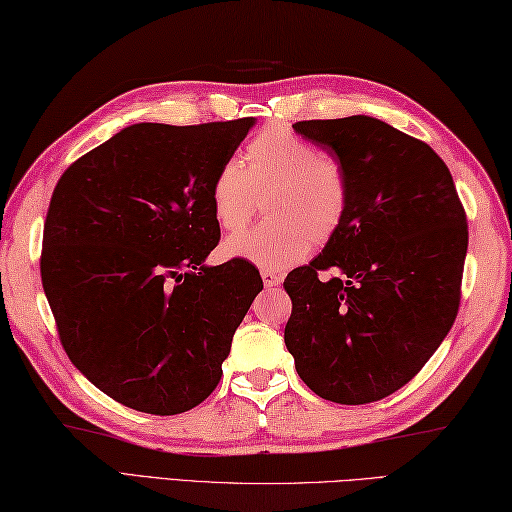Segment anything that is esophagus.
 Segmentation results:
<instances>
[{
	"label": "esophagus",
	"instance_id": "34e87169",
	"mask_svg": "<svg viewBox=\"0 0 512 512\" xmlns=\"http://www.w3.org/2000/svg\"><path fill=\"white\" fill-rule=\"evenodd\" d=\"M260 276H263V283H265V287H278L280 283H283V276H280L278 271L263 269V271H260Z\"/></svg>",
	"mask_w": 512,
	"mask_h": 512
}]
</instances>
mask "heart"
I'll return each mask as SVG.
<instances>
[{
	"instance_id": "obj_1",
	"label": "heart",
	"mask_w": 512,
	"mask_h": 512,
	"mask_svg": "<svg viewBox=\"0 0 512 512\" xmlns=\"http://www.w3.org/2000/svg\"><path fill=\"white\" fill-rule=\"evenodd\" d=\"M265 203L263 223L227 238L223 252L263 269L300 263L329 243L349 212V179L340 161L283 125L260 130L245 145L243 165L225 161L210 185L216 223L243 229Z\"/></svg>"
}]
</instances>
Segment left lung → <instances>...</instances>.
<instances>
[{
  "label": "left lung",
  "mask_w": 512,
  "mask_h": 512,
  "mask_svg": "<svg viewBox=\"0 0 512 512\" xmlns=\"http://www.w3.org/2000/svg\"><path fill=\"white\" fill-rule=\"evenodd\" d=\"M294 130L347 172L340 232L285 278V344L300 380L338 404H369L413 380L451 331L462 298L468 223L431 145L364 117ZM334 269L331 279H318Z\"/></svg>",
  "instance_id": "left-lung-1"
}]
</instances>
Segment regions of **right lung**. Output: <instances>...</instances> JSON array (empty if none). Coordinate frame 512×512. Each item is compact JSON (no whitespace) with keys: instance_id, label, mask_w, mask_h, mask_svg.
I'll use <instances>...</instances> for the list:
<instances>
[{"instance_id":"obj_1","label":"right lung","mask_w":512,"mask_h":512,"mask_svg":"<svg viewBox=\"0 0 512 512\" xmlns=\"http://www.w3.org/2000/svg\"><path fill=\"white\" fill-rule=\"evenodd\" d=\"M252 125H130L52 192L39 269L59 340L97 389L134 411L201 404L263 289L243 258L203 265L221 241L212 179Z\"/></svg>"}]
</instances>
